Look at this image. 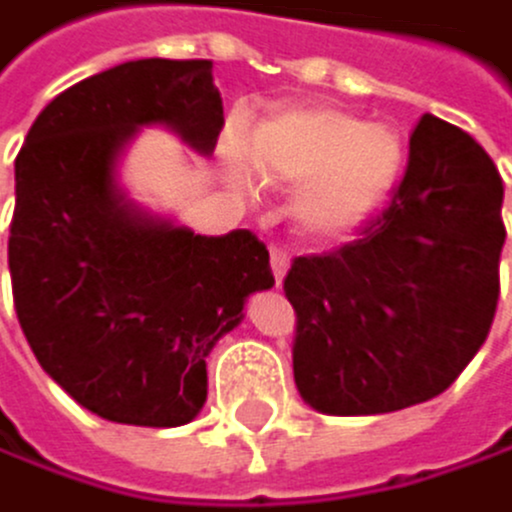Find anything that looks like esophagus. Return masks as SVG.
I'll return each mask as SVG.
<instances>
[{
	"instance_id": "1",
	"label": "esophagus",
	"mask_w": 512,
	"mask_h": 512,
	"mask_svg": "<svg viewBox=\"0 0 512 512\" xmlns=\"http://www.w3.org/2000/svg\"><path fill=\"white\" fill-rule=\"evenodd\" d=\"M269 259H272V275H275V281L281 285V278H285V272H288V266H291V256H288L285 250H278V246H272Z\"/></svg>"
}]
</instances>
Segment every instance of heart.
<instances>
[{
    "instance_id": "1",
    "label": "heart",
    "mask_w": 512,
    "mask_h": 512,
    "mask_svg": "<svg viewBox=\"0 0 512 512\" xmlns=\"http://www.w3.org/2000/svg\"><path fill=\"white\" fill-rule=\"evenodd\" d=\"M297 189L291 218L313 240H339L389 202L405 170V139L389 123H364L332 104H297L266 116L250 139V164L234 151L227 173L253 189Z\"/></svg>"
}]
</instances>
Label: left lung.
<instances>
[{
	"mask_svg": "<svg viewBox=\"0 0 512 512\" xmlns=\"http://www.w3.org/2000/svg\"><path fill=\"white\" fill-rule=\"evenodd\" d=\"M504 180L469 132L424 113L383 215L329 256H297L294 383L323 415L440 396L485 345L504 250Z\"/></svg>",
	"mask_w": 512,
	"mask_h": 512,
	"instance_id": "1",
	"label": "left lung"
}]
</instances>
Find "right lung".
Here are the masks:
<instances>
[{
  "mask_svg": "<svg viewBox=\"0 0 512 512\" xmlns=\"http://www.w3.org/2000/svg\"><path fill=\"white\" fill-rule=\"evenodd\" d=\"M145 126L212 154L224 126L208 59H135L53 97L15 158L8 272L34 358L88 412L139 427L189 424L205 358L275 285L250 231L202 237L120 186Z\"/></svg>",
  "mask_w": 512,
  "mask_h": 512,
  "instance_id": "add662e5",
  "label": "right lung"
}]
</instances>
